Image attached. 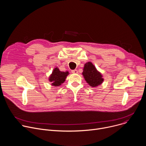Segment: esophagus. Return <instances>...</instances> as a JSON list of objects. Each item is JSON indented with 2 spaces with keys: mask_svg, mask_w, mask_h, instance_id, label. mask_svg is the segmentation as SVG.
Here are the masks:
<instances>
[{
  "mask_svg": "<svg viewBox=\"0 0 146 146\" xmlns=\"http://www.w3.org/2000/svg\"><path fill=\"white\" fill-rule=\"evenodd\" d=\"M72 73H74V74H77V73H78V71H77V70H76V69H75V70H72Z\"/></svg>",
  "mask_w": 146,
  "mask_h": 146,
  "instance_id": "34e87169",
  "label": "esophagus"
}]
</instances>
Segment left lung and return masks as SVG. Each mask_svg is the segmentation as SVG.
I'll return each mask as SVG.
<instances>
[{
	"mask_svg": "<svg viewBox=\"0 0 146 146\" xmlns=\"http://www.w3.org/2000/svg\"><path fill=\"white\" fill-rule=\"evenodd\" d=\"M82 74L84 76L87 82L92 87H95L100 85L103 81L101 74L96 70L94 65L90 62H88L85 64Z\"/></svg>",
	"mask_w": 146,
	"mask_h": 146,
	"instance_id": "obj_1",
	"label": "left lung"
}]
</instances>
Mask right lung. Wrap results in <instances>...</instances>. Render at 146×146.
Masks as SVG:
<instances>
[{"label": "right lung", "instance_id": "obj_1", "mask_svg": "<svg viewBox=\"0 0 146 146\" xmlns=\"http://www.w3.org/2000/svg\"><path fill=\"white\" fill-rule=\"evenodd\" d=\"M68 74V72H60L58 68H56L54 69L51 75L50 76L49 80L52 82V86L58 87L64 82Z\"/></svg>", "mask_w": 146, "mask_h": 146}]
</instances>
